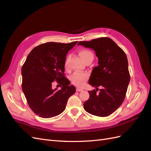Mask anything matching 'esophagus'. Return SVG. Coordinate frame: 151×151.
Segmentation results:
<instances>
[{
    "mask_svg": "<svg viewBox=\"0 0 151 151\" xmlns=\"http://www.w3.org/2000/svg\"><path fill=\"white\" fill-rule=\"evenodd\" d=\"M83 89L82 88H76V91H77V92H81V91H83Z\"/></svg>",
    "mask_w": 151,
    "mask_h": 151,
    "instance_id": "1",
    "label": "esophagus"
}]
</instances>
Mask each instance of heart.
I'll use <instances>...</instances> for the list:
<instances>
[{
  "label": "heart",
  "mask_w": 151,
  "mask_h": 151,
  "mask_svg": "<svg viewBox=\"0 0 151 151\" xmlns=\"http://www.w3.org/2000/svg\"><path fill=\"white\" fill-rule=\"evenodd\" d=\"M79 54L82 58L86 62L91 57H94L93 53L88 50H81L79 52ZM65 68L66 69L68 68V61L67 60L65 62ZM89 78V75L87 73H81V72H75L74 74L70 77V80L72 83L76 86H82L84 85L85 82Z\"/></svg>",
  "instance_id": "obj_1"
}]
</instances>
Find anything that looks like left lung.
<instances>
[{
    "label": "left lung",
    "mask_w": 151,
    "mask_h": 151,
    "mask_svg": "<svg viewBox=\"0 0 151 151\" xmlns=\"http://www.w3.org/2000/svg\"><path fill=\"white\" fill-rule=\"evenodd\" d=\"M79 45L94 50L98 66L94 67L89 84L96 90L88 91L89 98L84 103L85 110L95 116H107L120 107L125 99L130 82L125 53L108 37L79 42ZM102 86L100 93L97 88Z\"/></svg>",
    "instance_id": "left-lung-1"
}]
</instances>
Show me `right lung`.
<instances>
[{"mask_svg": "<svg viewBox=\"0 0 151 151\" xmlns=\"http://www.w3.org/2000/svg\"><path fill=\"white\" fill-rule=\"evenodd\" d=\"M48 42L31 50L22 67V90L29 107L40 117L49 118L65 110L68 99L76 92L64 76L66 55L77 44ZM56 80L61 90L52 89Z\"/></svg>", "mask_w": 151, "mask_h": 151, "instance_id": "right-lung-1", "label": "right lung"}]
</instances>
